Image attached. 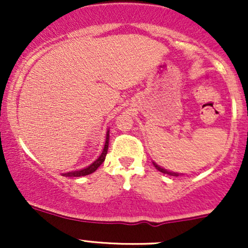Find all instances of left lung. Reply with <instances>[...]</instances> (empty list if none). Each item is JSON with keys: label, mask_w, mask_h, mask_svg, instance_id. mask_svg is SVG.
I'll list each match as a JSON object with an SVG mask.
<instances>
[{"label": "left lung", "mask_w": 248, "mask_h": 248, "mask_svg": "<svg viewBox=\"0 0 248 248\" xmlns=\"http://www.w3.org/2000/svg\"><path fill=\"white\" fill-rule=\"evenodd\" d=\"M154 166L156 167V169L157 170H159L161 172H163V174H168V175H171V176H179V172H174V171H169V170H167V169H164V168H162V167H159V166H157L156 163H155L154 162Z\"/></svg>", "instance_id": "obj_1"}]
</instances>
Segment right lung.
Instances as JSON below:
<instances>
[{"mask_svg":"<svg viewBox=\"0 0 248 248\" xmlns=\"http://www.w3.org/2000/svg\"><path fill=\"white\" fill-rule=\"evenodd\" d=\"M108 145H109V131L107 132V138H106V144H104L103 151H102L101 156L96 159L92 164H90L89 167L86 168L81 169V170H76V171H69V172H64L63 176H68V177H79V176H85V175L92 174L93 171L97 170L99 166L104 162L107 156V152H108Z\"/></svg>","mask_w":248,"mask_h":248,"instance_id":"right-lung-1","label":"right lung"}]
</instances>
